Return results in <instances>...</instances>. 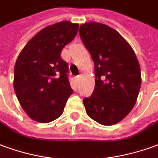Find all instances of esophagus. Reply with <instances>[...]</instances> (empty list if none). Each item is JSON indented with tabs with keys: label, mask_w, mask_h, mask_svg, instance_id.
I'll use <instances>...</instances> for the list:
<instances>
[{
	"label": "esophagus",
	"mask_w": 158,
	"mask_h": 158,
	"mask_svg": "<svg viewBox=\"0 0 158 158\" xmlns=\"http://www.w3.org/2000/svg\"><path fill=\"white\" fill-rule=\"evenodd\" d=\"M80 78H81V76L79 75V76H77V77H75V81L77 83H79V80H80Z\"/></svg>",
	"instance_id": "esophagus-1"
}]
</instances>
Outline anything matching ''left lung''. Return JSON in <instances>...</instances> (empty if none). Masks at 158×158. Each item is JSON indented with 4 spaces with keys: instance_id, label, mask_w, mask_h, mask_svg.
Wrapping results in <instances>:
<instances>
[{
    "instance_id": "obj_1",
    "label": "left lung",
    "mask_w": 158,
    "mask_h": 158,
    "mask_svg": "<svg viewBox=\"0 0 158 158\" xmlns=\"http://www.w3.org/2000/svg\"><path fill=\"white\" fill-rule=\"evenodd\" d=\"M79 35L95 67L94 91L83 99L87 114L101 125L116 124L133 110L139 93L136 55L120 33L104 24H83Z\"/></svg>"
}]
</instances>
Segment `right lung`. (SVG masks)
I'll list each match as a JSON object with an SVG mask.
<instances>
[{
	"label": "right lung",
	"instance_id": "1",
	"mask_svg": "<svg viewBox=\"0 0 158 158\" xmlns=\"http://www.w3.org/2000/svg\"><path fill=\"white\" fill-rule=\"evenodd\" d=\"M78 31L79 25L69 21L48 25L18 56L14 91L23 110L34 121L48 123L60 117L73 92L68 77V65L60 53Z\"/></svg>",
	"mask_w": 158,
	"mask_h": 158
}]
</instances>
